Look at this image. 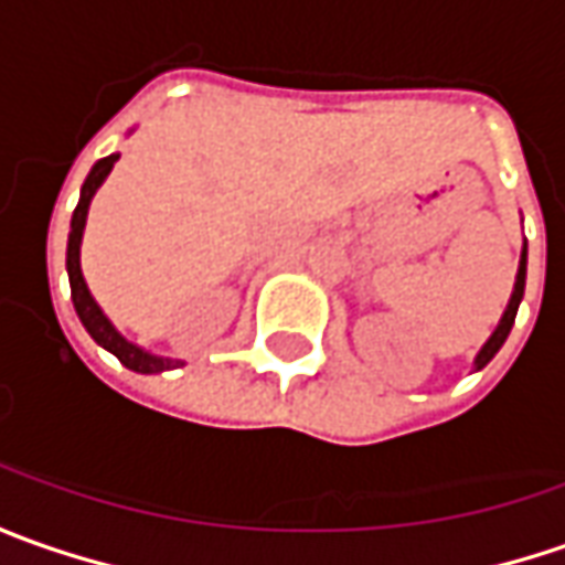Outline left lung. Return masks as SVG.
Here are the masks:
<instances>
[{
  "mask_svg": "<svg viewBox=\"0 0 565 565\" xmlns=\"http://www.w3.org/2000/svg\"><path fill=\"white\" fill-rule=\"evenodd\" d=\"M525 259H529V249H522V259H519V271H515V284H513V297L507 302V309H503V319L494 328V334L488 338V343L478 350L476 356V372L478 369H484L488 362L494 360V353L503 347V341L510 338V328H513L515 312H519V302H522V294H525Z\"/></svg>",
  "mask_w": 565,
  "mask_h": 565,
  "instance_id": "1",
  "label": "left lung"
}]
</instances>
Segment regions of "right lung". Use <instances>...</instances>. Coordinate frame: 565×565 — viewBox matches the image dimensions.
<instances>
[{"label": "right lung", "mask_w": 565, "mask_h": 565, "mask_svg": "<svg viewBox=\"0 0 565 565\" xmlns=\"http://www.w3.org/2000/svg\"><path fill=\"white\" fill-rule=\"evenodd\" d=\"M118 162V156H106L99 159L93 171L87 174V181L81 186V203L71 215V234H68V281H71V300H74V309H77V319L84 321V328L89 331V338L106 347L108 353H115L121 365H127L130 372H140V375H156V372H166V369H178L184 365L181 360H168V356H156V353H147L143 347L130 343L127 338L118 334V328L106 319V312L99 309V302L93 300L87 281H84V271H81V241H84V224H87V209L89 200L96 196V190L103 186V181L108 178L111 166Z\"/></svg>", "instance_id": "add662e5"}]
</instances>
